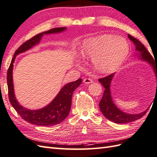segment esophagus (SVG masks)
Segmentation results:
<instances>
[{
	"label": "esophagus",
	"mask_w": 157,
	"mask_h": 157,
	"mask_svg": "<svg viewBox=\"0 0 157 157\" xmlns=\"http://www.w3.org/2000/svg\"><path fill=\"white\" fill-rule=\"evenodd\" d=\"M93 82V81L90 78H86L84 79V83L86 84H92V83Z\"/></svg>",
	"instance_id": "esophagus-1"
}]
</instances>
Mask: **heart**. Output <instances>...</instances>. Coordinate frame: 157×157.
I'll return each mask as SVG.
<instances>
[{"instance_id": "heart-1", "label": "heart", "mask_w": 157, "mask_h": 157, "mask_svg": "<svg viewBox=\"0 0 157 157\" xmlns=\"http://www.w3.org/2000/svg\"><path fill=\"white\" fill-rule=\"evenodd\" d=\"M129 53V44L120 36L104 34L90 38L83 42L80 55L92 57L95 68L101 73L115 71Z\"/></svg>"}]
</instances>
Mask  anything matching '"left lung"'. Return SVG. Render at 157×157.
Instances as JSON below:
<instances>
[{
	"label": "left lung",
	"instance_id": "obj_1",
	"mask_svg": "<svg viewBox=\"0 0 157 157\" xmlns=\"http://www.w3.org/2000/svg\"><path fill=\"white\" fill-rule=\"evenodd\" d=\"M128 38L134 42V44L136 46V51L137 52L136 56H138V60L147 63L148 64L151 65L153 71L155 73V78L157 82V65L152 57L151 55L148 52L147 49L146 48L144 44H142L138 40L129 34L128 35ZM115 75V73L106 77V78L98 79V81L101 82V84L105 88L104 94H103L102 98L99 102L101 111L106 119H108L110 121L115 123H120V124L130 123L140 119L142 116H144L146 114L148 108L146 109V110L142 113L131 114V113L123 111L121 109H120L115 104L112 98L111 90V85Z\"/></svg>",
	"mask_w": 157,
	"mask_h": 157
}]
</instances>
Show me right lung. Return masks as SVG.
<instances>
[{
	"label": "right lung",
	"instance_id": "obj_1",
	"mask_svg": "<svg viewBox=\"0 0 157 157\" xmlns=\"http://www.w3.org/2000/svg\"><path fill=\"white\" fill-rule=\"evenodd\" d=\"M66 29L67 28H53L34 36L19 46V48L15 52L14 56L11 60V63L7 71V78H6L9 101L13 107L19 113V115L25 121L32 124L39 126H52L62 122L69 115L71 106L73 93L81 84L82 79H78L75 82H69L65 84L61 89L55 98L48 105L43 108L31 110L21 106L16 99L13 79V63L15 62L17 55L25 52L36 45H38L44 35L59 34L65 31Z\"/></svg>",
	"mask_w": 157,
	"mask_h": 157
}]
</instances>
